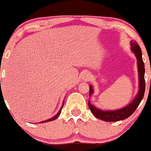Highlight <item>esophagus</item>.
I'll return each mask as SVG.
<instances>
[{
    "instance_id": "obj_1",
    "label": "esophagus",
    "mask_w": 151,
    "mask_h": 151,
    "mask_svg": "<svg viewBox=\"0 0 151 151\" xmlns=\"http://www.w3.org/2000/svg\"><path fill=\"white\" fill-rule=\"evenodd\" d=\"M90 74H89V73H84V75L83 76L82 79L87 81V80L90 79Z\"/></svg>"
}]
</instances>
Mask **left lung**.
Wrapping results in <instances>:
<instances>
[{"label": "left lung", "instance_id": "left-lung-1", "mask_svg": "<svg viewBox=\"0 0 151 151\" xmlns=\"http://www.w3.org/2000/svg\"><path fill=\"white\" fill-rule=\"evenodd\" d=\"M131 50L134 52L136 58H137L138 71H139V92L137 95L132 101L126 107L122 109L116 110H102L97 107H94L90 101H88L89 108L93 115L96 118L105 122H118L121 120L126 119L127 118L131 116L141 101L144 97L145 90V64L142 60V50L136 41H131ZM93 93V87L90 85V96Z\"/></svg>", "mask_w": 151, "mask_h": 151}]
</instances>
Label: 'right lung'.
<instances>
[{
    "label": "right lung",
    "mask_w": 151,
    "mask_h": 151,
    "mask_svg": "<svg viewBox=\"0 0 151 151\" xmlns=\"http://www.w3.org/2000/svg\"><path fill=\"white\" fill-rule=\"evenodd\" d=\"M63 106H64V102H63V104H62V106H61V109H60V110H59V111H58V113H57V114L55 115V116H53L52 118H50V119H47V120H45V121L41 122H40V123H45V122H51V121H53V120L56 119L58 117V116H59V115L61 114V110H62V108H63Z\"/></svg>",
    "instance_id": "right-lung-1"
}]
</instances>
